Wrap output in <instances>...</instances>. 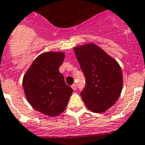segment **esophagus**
Segmentation results:
<instances>
[{
	"mask_svg": "<svg viewBox=\"0 0 145 145\" xmlns=\"http://www.w3.org/2000/svg\"><path fill=\"white\" fill-rule=\"evenodd\" d=\"M71 88H72L73 90H74V91H75V90H76V84H73L72 86H71Z\"/></svg>",
	"mask_w": 145,
	"mask_h": 145,
	"instance_id": "34e87169",
	"label": "esophagus"
}]
</instances>
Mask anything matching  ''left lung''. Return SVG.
<instances>
[{"label":"left lung","instance_id":"1","mask_svg":"<svg viewBox=\"0 0 145 145\" xmlns=\"http://www.w3.org/2000/svg\"><path fill=\"white\" fill-rule=\"evenodd\" d=\"M76 57L86 78L80 95L89 110L100 113L109 109L119 97L123 86L121 67L95 44L74 48Z\"/></svg>","mask_w":145,"mask_h":145}]
</instances>
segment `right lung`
Listing matches in <instances>:
<instances>
[{
  "label": "right lung",
  "instance_id": "obj_1",
  "mask_svg": "<svg viewBox=\"0 0 145 145\" xmlns=\"http://www.w3.org/2000/svg\"><path fill=\"white\" fill-rule=\"evenodd\" d=\"M64 58L61 52L41 54L24 76L23 87L28 102L37 111L49 116L62 113L73 92L59 71Z\"/></svg>",
  "mask_w": 145,
  "mask_h": 145
}]
</instances>
